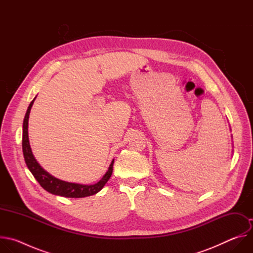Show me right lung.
Wrapping results in <instances>:
<instances>
[{
    "label": "right lung",
    "instance_id": "1",
    "mask_svg": "<svg viewBox=\"0 0 253 253\" xmlns=\"http://www.w3.org/2000/svg\"><path fill=\"white\" fill-rule=\"evenodd\" d=\"M36 97L33 99V101L30 103L25 118L23 122V140H22V147H23V154L25 158V162L27 164L28 169L31 171L33 176L36 178V180L40 183V185L49 193L54 195H59L63 197L68 198H82L94 195L98 193L107 183L108 180L110 179L112 172H113V164L114 159L112 160L111 164L109 165L107 172L105 175L101 178L99 182L92 184V185H85V184H79V183H72L67 182L64 180L58 179L55 176L51 175L49 172H47L39 163L36 160L29 141V134H28V126H29V115L31 108L34 104Z\"/></svg>",
    "mask_w": 253,
    "mask_h": 253
}]
</instances>
